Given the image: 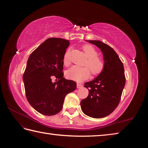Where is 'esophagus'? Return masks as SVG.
<instances>
[{
  "mask_svg": "<svg viewBox=\"0 0 148 148\" xmlns=\"http://www.w3.org/2000/svg\"><path fill=\"white\" fill-rule=\"evenodd\" d=\"M77 88H78V89H79V88H81L83 87V84H80V83H77Z\"/></svg>",
  "mask_w": 148,
  "mask_h": 148,
  "instance_id": "esophagus-1",
  "label": "esophagus"
}]
</instances>
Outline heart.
<instances>
[{"mask_svg": "<svg viewBox=\"0 0 148 148\" xmlns=\"http://www.w3.org/2000/svg\"><path fill=\"white\" fill-rule=\"evenodd\" d=\"M82 49L88 58L86 65L90 69L92 74L94 75L101 74L104 70L105 62L101 57L97 56L98 52L96 49L90 44H86L83 46ZM69 51L68 50L64 56V62L66 65L69 64ZM87 66H73L67 70L66 76L68 78L76 82H82L90 76V69L89 70Z\"/></svg>", "mask_w": 148, "mask_h": 148, "instance_id": "1", "label": "heart"}]
</instances>
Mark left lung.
I'll use <instances>...</instances> for the list:
<instances>
[{
    "instance_id": "obj_1",
    "label": "left lung",
    "mask_w": 148,
    "mask_h": 148,
    "mask_svg": "<svg viewBox=\"0 0 148 148\" xmlns=\"http://www.w3.org/2000/svg\"><path fill=\"white\" fill-rule=\"evenodd\" d=\"M99 47L105 62L104 71L95 79L84 83L88 89V97L81 101L83 112L92 118H103L118 106L125 82L124 67L117 53L100 41H88Z\"/></svg>"
}]
</instances>
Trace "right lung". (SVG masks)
<instances>
[{
    "label": "right lung",
    "instance_id": "obj_1",
    "mask_svg": "<svg viewBox=\"0 0 148 148\" xmlns=\"http://www.w3.org/2000/svg\"><path fill=\"white\" fill-rule=\"evenodd\" d=\"M69 40L51 38L31 53L23 76L25 94L30 105L45 115L58 114L67 94L77 88L73 80L64 78V56ZM58 79L52 83L51 78Z\"/></svg>",
    "mask_w": 148,
    "mask_h": 148
}]
</instances>
